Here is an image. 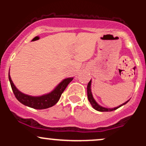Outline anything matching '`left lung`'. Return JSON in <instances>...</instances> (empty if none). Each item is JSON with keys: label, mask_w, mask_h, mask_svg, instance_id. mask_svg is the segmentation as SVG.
<instances>
[{"label": "left lung", "mask_w": 146, "mask_h": 146, "mask_svg": "<svg viewBox=\"0 0 146 146\" xmlns=\"http://www.w3.org/2000/svg\"><path fill=\"white\" fill-rule=\"evenodd\" d=\"M87 95H88V101L90 103V104H91L92 106H93V108L95 109L96 110H98V111H100V112H110V111H113V110H115L117 109V108H119V107L125 105V104H127L128 102H129L128 100V101H126L125 102H124L123 104H122L118 106L117 107H115V108H106V107H104V106H102L101 105H100L99 104L95 101V100L93 98V94H92V91H91V80H90V81L88 82V85H87Z\"/></svg>", "instance_id": "left-lung-1"}]
</instances>
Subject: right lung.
Instances as JSON below:
<instances>
[{"label":"right lung","instance_id":"obj_1","mask_svg":"<svg viewBox=\"0 0 146 146\" xmlns=\"http://www.w3.org/2000/svg\"><path fill=\"white\" fill-rule=\"evenodd\" d=\"M73 80V77L64 79L62 81L60 82L55 87L54 89L49 93L39 96H31L22 93L16 88L11 80L9 71V80L15 97L23 105L34 109H46L54 106L60 100L64 90L68 86V84Z\"/></svg>","mask_w":146,"mask_h":146}]
</instances>
